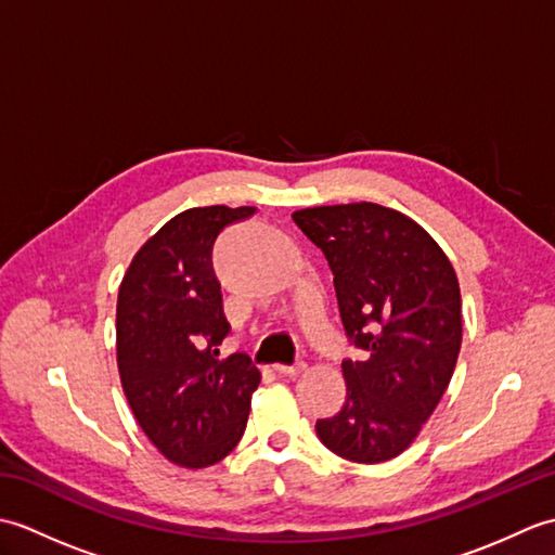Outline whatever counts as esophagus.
Masks as SVG:
<instances>
[{"label":"esophagus","mask_w":555,"mask_h":555,"mask_svg":"<svg viewBox=\"0 0 555 555\" xmlns=\"http://www.w3.org/2000/svg\"><path fill=\"white\" fill-rule=\"evenodd\" d=\"M305 367H308V364H305V362H296V364H276V372H279L281 376H298L300 372H305Z\"/></svg>","instance_id":"obj_1"}]
</instances>
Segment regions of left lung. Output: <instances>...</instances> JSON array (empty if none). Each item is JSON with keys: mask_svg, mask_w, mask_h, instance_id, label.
<instances>
[{"mask_svg": "<svg viewBox=\"0 0 555 555\" xmlns=\"http://www.w3.org/2000/svg\"><path fill=\"white\" fill-rule=\"evenodd\" d=\"M293 221L324 253L346 336L367 356L344 360L346 403L317 420V436L352 463H384L415 441L453 376V264L420 223L374 203L300 209Z\"/></svg>", "mask_w": 555, "mask_h": 555, "instance_id": "8db88e82", "label": "left lung"}]
</instances>
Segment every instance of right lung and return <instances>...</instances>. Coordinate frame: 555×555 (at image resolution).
<instances>
[{
	"label": "right lung",
	"instance_id": "add662e5",
	"mask_svg": "<svg viewBox=\"0 0 555 555\" xmlns=\"http://www.w3.org/2000/svg\"><path fill=\"white\" fill-rule=\"evenodd\" d=\"M255 207H193L140 247L116 302V360L140 429L171 463L207 467L245 431L259 370L243 352L219 360L231 326L211 267L217 235Z\"/></svg>",
	"mask_w": 555,
	"mask_h": 555
}]
</instances>
